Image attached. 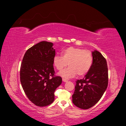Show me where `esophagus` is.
I'll return each mask as SVG.
<instances>
[{"mask_svg": "<svg viewBox=\"0 0 126 126\" xmlns=\"http://www.w3.org/2000/svg\"><path fill=\"white\" fill-rule=\"evenodd\" d=\"M62 81H63V82H67V81H68V79H62Z\"/></svg>", "mask_w": 126, "mask_h": 126, "instance_id": "34e87169", "label": "esophagus"}]
</instances>
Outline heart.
Masks as SVG:
<instances>
[{
	"label": "heart",
	"mask_w": 126,
	"mask_h": 126,
	"mask_svg": "<svg viewBox=\"0 0 126 126\" xmlns=\"http://www.w3.org/2000/svg\"><path fill=\"white\" fill-rule=\"evenodd\" d=\"M62 56L56 55L53 58V65L58 71L62 70L68 65L69 67L60 73L65 78H71L77 74L84 76L92 68L93 62L90 51L73 47H69L62 52Z\"/></svg>",
	"instance_id": "obj_1"
}]
</instances>
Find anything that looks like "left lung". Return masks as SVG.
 Segmentation results:
<instances>
[{
	"mask_svg": "<svg viewBox=\"0 0 126 126\" xmlns=\"http://www.w3.org/2000/svg\"><path fill=\"white\" fill-rule=\"evenodd\" d=\"M92 68L83 79L76 81L73 102L77 107L87 109L98 102L108 84V70L106 58L101 53L92 52Z\"/></svg>",
	"mask_w": 126,
	"mask_h": 126,
	"instance_id": "obj_1",
	"label": "left lung"
}]
</instances>
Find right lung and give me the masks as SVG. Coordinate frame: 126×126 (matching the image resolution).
<instances>
[{"label": "right lung", "mask_w": 126, "mask_h": 126, "mask_svg": "<svg viewBox=\"0 0 126 126\" xmlns=\"http://www.w3.org/2000/svg\"><path fill=\"white\" fill-rule=\"evenodd\" d=\"M51 42L42 41L26 51L20 69V79L26 96L37 106L51 104L62 82L53 65L55 50Z\"/></svg>", "instance_id": "obj_1"}]
</instances>
